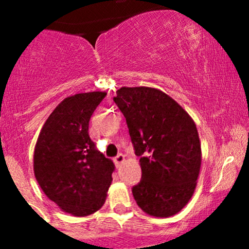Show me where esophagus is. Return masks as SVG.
<instances>
[{"mask_svg":"<svg viewBox=\"0 0 249 249\" xmlns=\"http://www.w3.org/2000/svg\"><path fill=\"white\" fill-rule=\"evenodd\" d=\"M124 160H125V156H124V154H122V153H119L118 156L115 157V159H113V161H115L117 167H121L123 162H124Z\"/></svg>","mask_w":249,"mask_h":249,"instance_id":"1","label":"esophagus"}]
</instances>
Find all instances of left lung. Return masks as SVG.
<instances>
[{
	"label": "left lung",
	"instance_id": "8db88e82",
	"mask_svg": "<svg viewBox=\"0 0 249 249\" xmlns=\"http://www.w3.org/2000/svg\"><path fill=\"white\" fill-rule=\"evenodd\" d=\"M113 101L126 119L142 180L137 205L157 218L182 210L196 187L201 146L196 124L174 99L154 88L123 87Z\"/></svg>",
	"mask_w": 249,
	"mask_h": 249
}]
</instances>
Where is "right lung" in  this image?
Here are the masks:
<instances>
[{"label":"right lung","mask_w":249,"mask_h":249,"mask_svg":"<svg viewBox=\"0 0 249 249\" xmlns=\"http://www.w3.org/2000/svg\"><path fill=\"white\" fill-rule=\"evenodd\" d=\"M107 92L77 93L57 105L43 125L34 173L42 191L64 212L87 216L107 200L115 164L97 150L89 122Z\"/></svg>","instance_id":"add662e5"}]
</instances>
